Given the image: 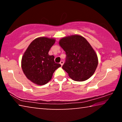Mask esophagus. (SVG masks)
<instances>
[{"mask_svg":"<svg viewBox=\"0 0 122 122\" xmlns=\"http://www.w3.org/2000/svg\"><path fill=\"white\" fill-rule=\"evenodd\" d=\"M60 65H61V66H62V65H63V63H64L63 61H61L60 62Z\"/></svg>","mask_w":122,"mask_h":122,"instance_id":"1","label":"esophagus"}]
</instances>
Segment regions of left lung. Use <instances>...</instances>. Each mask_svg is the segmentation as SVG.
<instances>
[{"label": "left lung", "mask_w": 122, "mask_h": 122, "mask_svg": "<svg viewBox=\"0 0 122 122\" xmlns=\"http://www.w3.org/2000/svg\"><path fill=\"white\" fill-rule=\"evenodd\" d=\"M59 45L66 54L62 69L72 80L84 81L94 74L98 65L96 53L87 40L79 35L64 37Z\"/></svg>", "instance_id": "1"}]
</instances>
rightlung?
I'll return each instance as SVG.
<instances>
[{"label":"right lung","mask_w":122,"mask_h":122,"mask_svg":"<svg viewBox=\"0 0 122 122\" xmlns=\"http://www.w3.org/2000/svg\"><path fill=\"white\" fill-rule=\"evenodd\" d=\"M55 40L40 37L32 41L21 60L22 71L26 77L38 85H44L50 81L54 72L61 65L54 61V55L48 52Z\"/></svg>","instance_id":"add662e5"}]
</instances>
